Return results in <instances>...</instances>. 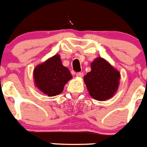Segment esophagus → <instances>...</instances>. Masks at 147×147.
Wrapping results in <instances>:
<instances>
[{
  "label": "esophagus",
  "mask_w": 147,
  "mask_h": 147,
  "mask_svg": "<svg viewBox=\"0 0 147 147\" xmlns=\"http://www.w3.org/2000/svg\"><path fill=\"white\" fill-rule=\"evenodd\" d=\"M83 75H84V74H83L82 72H78L76 73V76H78V77H82Z\"/></svg>",
  "instance_id": "34e87169"
}]
</instances>
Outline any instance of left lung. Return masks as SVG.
I'll use <instances>...</instances> for the list:
<instances>
[{
  "label": "left lung",
  "instance_id": "left-lung-1",
  "mask_svg": "<svg viewBox=\"0 0 147 147\" xmlns=\"http://www.w3.org/2000/svg\"><path fill=\"white\" fill-rule=\"evenodd\" d=\"M120 74L106 60L96 58L91 63V71L84 76L90 95L95 99L105 101L116 92Z\"/></svg>",
  "mask_w": 147,
  "mask_h": 147
}]
</instances>
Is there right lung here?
<instances>
[{"label": "right lung", "instance_id": "right-lung-1", "mask_svg": "<svg viewBox=\"0 0 147 147\" xmlns=\"http://www.w3.org/2000/svg\"><path fill=\"white\" fill-rule=\"evenodd\" d=\"M34 78L41 91L48 96H54L62 93L72 75L67 67L62 65L59 56L55 55L35 67Z\"/></svg>", "mask_w": 147, "mask_h": 147}]
</instances>
